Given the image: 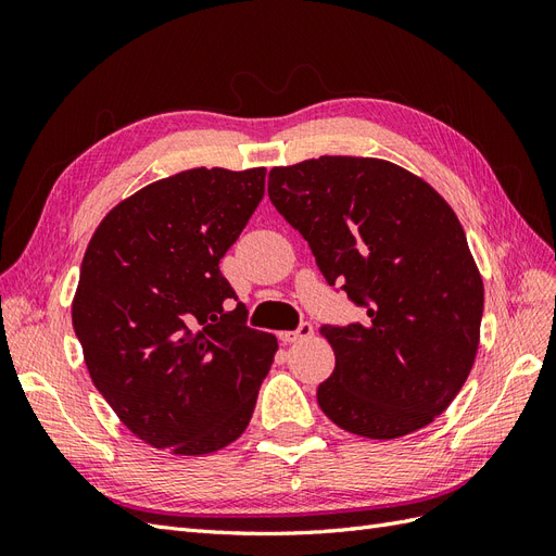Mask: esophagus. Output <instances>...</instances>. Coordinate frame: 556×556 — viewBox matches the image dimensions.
<instances>
[{"instance_id": "34e87169", "label": "esophagus", "mask_w": 556, "mask_h": 556, "mask_svg": "<svg viewBox=\"0 0 556 556\" xmlns=\"http://www.w3.org/2000/svg\"><path fill=\"white\" fill-rule=\"evenodd\" d=\"M311 333H313V325L311 323H301L294 331H280L278 339L282 343H294V341H301V339H308Z\"/></svg>"}]
</instances>
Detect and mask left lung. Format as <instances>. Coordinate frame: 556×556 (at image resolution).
<instances>
[{
    "mask_svg": "<svg viewBox=\"0 0 556 556\" xmlns=\"http://www.w3.org/2000/svg\"><path fill=\"white\" fill-rule=\"evenodd\" d=\"M268 199L313 250L329 285L366 308L364 325H325L336 366L323 413L364 439L431 425L476 362L482 278L447 201L376 157L323 155L274 166Z\"/></svg>",
    "mask_w": 556,
    "mask_h": 556,
    "instance_id": "obj_1",
    "label": "left lung"
}]
</instances>
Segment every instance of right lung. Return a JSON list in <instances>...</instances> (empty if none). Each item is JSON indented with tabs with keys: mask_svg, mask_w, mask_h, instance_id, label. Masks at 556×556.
Wrapping results in <instances>:
<instances>
[{
	"mask_svg": "<svg viewBox=\"0 0 556 556\" xmlns=\"http://www.w3.org/2000/svg\"><path fill=\"white\" fill-rule=\"evenodd\" d=\"M266 169L199 166L121 201L88 243L72 306L94 387L148 445L199 457L233 443L274 364L220 274Z\"/></svg>",
	"mask_w": 556,
	"mask_h": 556,
	"instance_id": "obj_1",
	"label": "right lung"
}]
</instances>
